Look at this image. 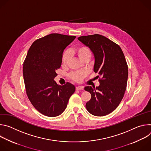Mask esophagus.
<instances>
[{
  "instance_id": "esophagus-1",
  "label": "esophagus",
  "mask_w": 151,
  "mask_h": 151,
  "mask_svg": "<svg viewBox=\"0 0 151 151\" xmlns=\"http://www.w3.org/2000/svg\"><path fill=\"white\" fill-rule=\"evenodd\" d=\"M83 86H77V87H76V90H83Z\"/></svg>"
}]
</instances>
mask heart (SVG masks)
<instances>
[{
  "label": "heart",
  "mask_w": 151,
  "mask_h": 151,
  "mask_svg": "<svg viewBox=\"0 0 151 151\" xmlns=\"http://www.w3.org/2000/svg\"><path fill=\"white\" fill-rule=\"evenodd\" d=\"M70 54L72 55H76L78 58L82 61L86 59H90L92 52L91 50L87 46L81 45L74 50L70 51ZM70 54L69 51H65L61 58V63L63 65H67L70 61ZM86 73L83 71H77L72 72L70 74V78L74 81L77 82H80L84 78Z\"/></svg>",
  "instance_id": "b5f03b06"
}]
</instances>
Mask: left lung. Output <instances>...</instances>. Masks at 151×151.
<instances>
[{"mask_svg":"<svg viewBox=\"0 0 151 151\" xmlns=\"http://www.w3.org/2000/svg\"><path fill=\"white\" fill-rule=\"evenodd\" d=\"M93 52L94 72L99 75V87L87 86L91 94L86 108L92 115L103 116L113 112L121 103L127 87L128 66L120 47L108 38L96 34L78 38Z\"/></svg>","mask_w":151,"mask_h":151,"instance_id":"obj_1","label":"left lung"}]
</instances>
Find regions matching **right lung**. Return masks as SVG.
Returning <instances> with one entry per match:
<instances>
[{"label":"right lung","mask_w":151,"mask_h":151,"mask_svg":"<svg viewBox=\"0 0 151 151\" xmlns=\"http://www.w3.org/2000/svg\"><path fill=\"white\" fill-rule=\"evenodd\" d=\"M76 38L52 33L35 40L23 63L26 94L35 108L42 114L54 117L66 109L75 86L67 82L59 85L54 80L61 67L64 50Z\"/></svg>","instance_id":"add662e5"}]
</instances>
